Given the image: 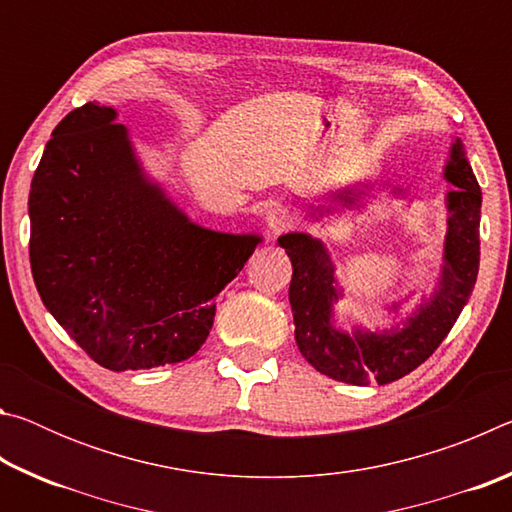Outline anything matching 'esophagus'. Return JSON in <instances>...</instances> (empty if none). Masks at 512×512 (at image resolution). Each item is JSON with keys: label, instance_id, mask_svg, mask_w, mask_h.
I'll return each instance as SVG.
<instances>
[{"label": "esophagus", "instance_id": "1", "mask_svg": "<svg viewBox=\"0 0 512 512\" xmlns=\"http://www.w3.org/2000/svg\"><path fill=\"white\" fill-rule=\"evenodd\" d=\"M266 225L271 230V235H282L293 225V214L287 210V207H273L266 214Z\"/></svg>", "mask_w": 512, "mask_h": 512}]
</instances>
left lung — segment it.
Instances as JSON below:
<instances>
[{
	"mask_svg": "<svg viewBox=\"0 0 512 512\" xmlns=\"http://www.w3.org/2000/svg\"><path fill=\"white\" fill-rule=\"evenodd\" d=\"M445 178L454 189L447 194L452 216L447 221L443 280L429 305L420 307L402 329L384 334L354 332L352 336L334 329L332 302L339 300V291L334 287V264L325 246L302 232L277 239L293 266L289 302L296 343L302 357L318 372L357 386L370 381L391 384L427 361L445 341L472 296L481 257V187L458 140L452 146ZM345 201L352 203V198L345 196Z\"/></svg>",
	"mask_w": 512,
	"mask_h": 512,
	"instance_id": "8db88e82",
	"label": "left lung"
}]
</instances>
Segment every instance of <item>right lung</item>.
Returning a JSON list of instances; mask_svg holds the SVG:
<instances>
[{
    "label": "right lung",
    "mask_w": 512,
    "mask_h": 512,
    "mask_svg": "<svg viewBox=\"0 0 512 512\" xmlns=\"http://www.w3.org/2000/svg\"><path fill=\"white\" fill-rule=\"evenodd\" d=\"M117 112L88 101L60 121L31 180L29 257L60 327L108 370L201 350L214 298L259 237L205 230L144 178Z\"/></svg>",
    "instance_id": "add662e5"
}]
</instances>
